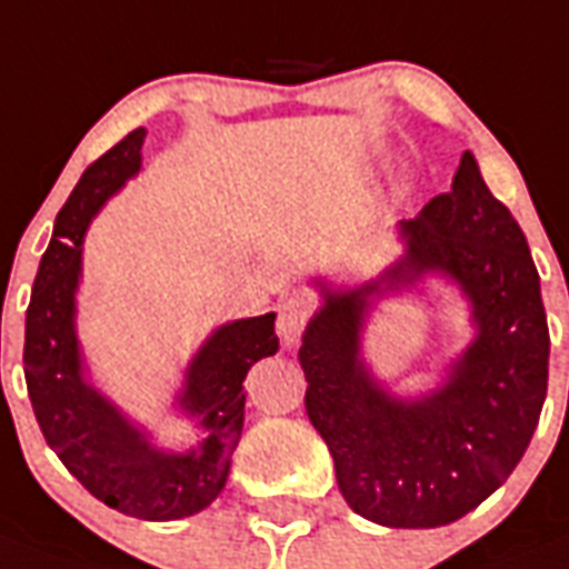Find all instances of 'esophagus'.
Segmentation results:
<instances>
[{"instance_id": "1", "label": "esophagus", "mask_w": 569, "mask_h": 569, "mask_svg": "<svg viewBox=\"0 0 569 569\" xmlns=\"http://www.w3.org/2000/svg\"><path fill=\"white\" fill-rule=\"evenodd\" d=\"M310 313H313V303L307 301L303 295H292L277 307V333H280L286 349H292L298 342L303 325L310 322Z\"/></svg>"}]
</instances>
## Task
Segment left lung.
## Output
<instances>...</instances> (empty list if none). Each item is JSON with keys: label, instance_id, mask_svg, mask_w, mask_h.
<instances>
[{"label": "left lung", "instance_id": "obj_1", "mask_svg": "<svg viewBox=\"0 0 569 569\" xmlns=\"http://www.w3.org/2000/svg\"><path fill=\"white\" fill-rule=\"evenodd\" d=\"M402 253L379 277L333 286L301 337L307 418L355 513L388 528H439L471 513L513 475L549 381L540 274L513 214L489 193L471 151L453 188L397 223ZM439 276L469 303L476 337L436 389L397 395L362 358L369 313L388 293Z\"/></svg>", "mask_w": 569, "mask_h": 569}]
</instances>
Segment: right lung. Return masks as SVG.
<instances>
[{"label":"right lung","instance_id":"right-lung-1","mask_svg":"<svg viewBox=\"0 0 569 569\" xmlns=\"http://www.w3.org/2000/svg\"><path fill=\"white\" fill-rule=\"evenodd\" d=\"M146 130H133L82 172L56 217L26 310L23 370L47 445L98 501L149 522L206 510L227 487L244 427L247 370L280 349L274 313L214 328L184 367L172 400L193 420L197 445L160 448L149 427L130 420L92 381L77 337L82 241L94 214L142 167Z\"/></svg>","mask_w":569,"mask_h":569}]
</instances>
